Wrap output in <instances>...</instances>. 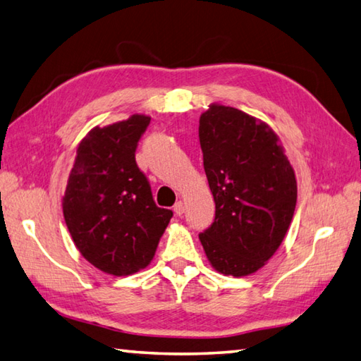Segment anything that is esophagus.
<instances>
[{"label":"esophagus","mask_w":361,"mask_h":361,"mask_svg":"<svg viewBox=\"0 0 361 361\" xmlns=\"http://www.w3.org/2000/svg\"><path fill=\"white\" fill-rule=\"evenodd\" d=\"M174 212H176V215H179V216H182L183 213H185V204H183L182 201H179V202H176L174 204Z\"/></svg>","instance_id":"obj_1"}]
</instances>
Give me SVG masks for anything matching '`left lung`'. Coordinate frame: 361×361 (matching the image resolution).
<instances>
[{
    "instance_id": "left-lung-1",
    "label": "left lung",
    "mask_w": 361,
    "mask_h": 361,
    "mask_svg": "<svg viewBox=\"0 0 361 361\" xmlns=\"http://www.w3.org/2000/svg\"><path fill=\"white\" fill-rule=\"evenodd\" d=\"M204 170L215 219L200 240L224 276L255 273L274 255L291 224L298 185L268 124L235 107L212 104L200 118Z\"/></svg>"
}]
</instances>
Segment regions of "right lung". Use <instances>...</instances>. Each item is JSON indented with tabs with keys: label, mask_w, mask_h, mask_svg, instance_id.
Masks as SVG:
<instances>
[{
	"label": "right lung",
	"mask_w": 361,
	"mask_h": 361,
	"mask_svg": "<svg viewBox=\"0 0 361 361\" xmlns=\"http://www.w3.org/2000/svg\"><path fill=\"white\" fill-rule=\"evenodd\" d=\"M151 118L94 128L80 142L63 196V218L79 252L93 267L129 276L152 260L173 212L154 202L149 180L135 161Z\"/></svg>",
	"instance_id": "right-lung-1"
}]
</instances>
